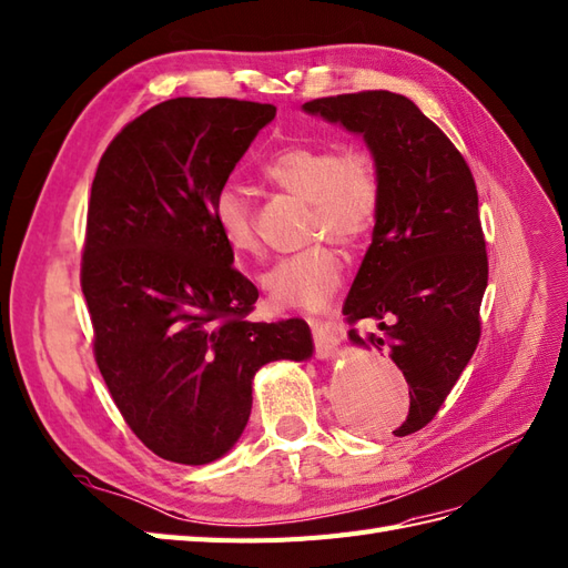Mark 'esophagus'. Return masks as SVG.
<instances>
[{
	"instance_id": "esophagus-1",
	"label": "esophagus",
	"mask_w": 568,
	"mask_h": 568,
	"mask_svg": "<svg viewBox=\"0 0 568 568\" xmlns=\"http://www.w3.org/2000/svg\"><path fill=\"white\" fill-rule=\"evenodd\" d=\"M310 326H312V334H314L316 355H320V358H332V355L338 348L336 328L328 322H322V320H312Z\"/></svg>"
}]
</instances>
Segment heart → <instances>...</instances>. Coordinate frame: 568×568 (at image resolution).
<instances>
[{"mask_svg": "<svg viewBox=\"0 0 568 568\" xmlns=\"http://www.w3.org/2000/svg\"><path fill=\"white\" fill-rule=\"evenodd\" d=\"M263 174L281 191L310 203L307 240H334L358 248L371 240L385 201L382 171L371 150L338 144H290L275 152ZM213 224L234 256H261L263 242L248 195L222 186L213 197ZM344 283V258L328 242L285 256L263 273L261 287L278 310L322 312Z\"/></svg>", "mask_w": 568, "mask_h": 568, "instance_id": "obj_1", "label": "heart"}]
</instances>
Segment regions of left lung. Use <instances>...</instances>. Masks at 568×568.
I'll return each instance as SVG.
<instances>
[{
    "instance_id": "left-lung-1",
    "label": "left lung",
    "mask_w": 568,
    "mask_h": 568,
    "mask_svg": "<svg viewBox=\"0 0 568 568\" xmlns=\"http://www.w3.org/2000/svg\"><path fill=\"white\" fill-rule=\"evenodd\" d=\"M302 109L363 135L382 171L385 201L344 314L377 322L379 334L351 328V341L387 348L408 382V416L394 430L404 438L430 424L479 344L489 258L477 186L450 138L402 94L358 91Z\"/></svg>"
}]
</instances>
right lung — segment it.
<instances>
[{"label": "right lung", "mask_w": 568, "mask_h": 568, "mask_svg": "<svg viewBox=\"0 0 568 568\" xmlns=\"http://www.w3.org/2000/svg\"><path fill=\"white\" fill-rule=\"evenodd\" d=\"M273 118V103L169 99L111 140L91 183L82 293L97 365L130 430L169 463L222 457L258 367L314 348L302 320L246 322L258 290L210 213Z\"/></svg>", "instance_id": "1"}]
</instances>
